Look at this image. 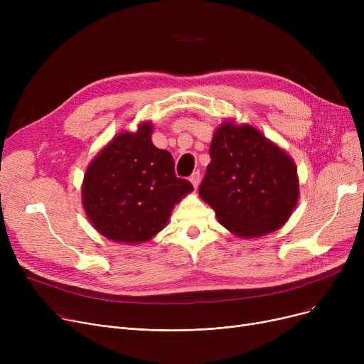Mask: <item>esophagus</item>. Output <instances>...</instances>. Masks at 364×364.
<instances>
[{
	"label": "esophagus",
	"mask_w": 364,
	"mask_h": 364,
	"mask_svg": "<svg viewBox=\"0 0 364 364\" xmlns=\"http://www.w3.org/2000/svg\"><path fill=\"white\" fill-rule=\"evenodd\" d=\"M190 183L193 184V187H195V188H198V186H199V183H200V174H199L198 171H196V172H193L192 176H190Z\"/></svg>",
	"instance_id": "34e87169"
}]
</instances>
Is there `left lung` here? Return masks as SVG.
I'll list each match as a JSON object with an SVG mask.
<instances>
[{
	"label": "left lung",
	"mask_w": 364,
	"mask_h": 364,
	"mask_svg": "<svg viewBox=\"0 0 364 364\" xmlns=\"http://www.w3.org/2000/svg\"><path fill=\"white\" fill-rule=\"evenodd\" d=\"M209 155L199 195L221 225L240 237H258L288 221L298 200V176L282 149L251 125L225 122Z\"/></svg>",
	"instance_id": "left-lung-1"
}]
</instances>
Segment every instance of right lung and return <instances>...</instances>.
Listing matches in <instances>:
<instances>
[{"label": "right lung", "instance_id": "1", "mask_svg": "<svg viewBox=\"0 0 364 364\" xmlns=\"http://www.w3.org/2000/svg\"><path fill=\"white\" fill-rule=\"evenodd\" d=\"M192 190L176 176L171 153L151 143L150 124H143L114 137L90 164L82 203L105 237L140 243L162 230L172 208Z\"/></svg>", "mask_w": 364, "mask_h": 364}]
</instances>
